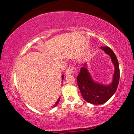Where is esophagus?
<instances>
[{"label":"esophagus","instance_id":"obj_1","mask_svg":"<svg viewBox=\"0 0 134 134\" xmlns=\"http://www.w3.org/2000/svg\"><path fill=\"white\" fill-rule=\"evenodd\" d=\"M76 69L74 68V67L69 66L68 68L66 71L65 74L66 75H69V74H71L72 73H74V72H76Z\"/></svg>","mask_w":134,"mask_h":134}]
</instances>
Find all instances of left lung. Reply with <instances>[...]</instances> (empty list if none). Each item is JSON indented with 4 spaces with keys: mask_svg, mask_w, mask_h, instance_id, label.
Listing matches in <instances>:
<instances>
[{
    "mask_svg": "<svg viewBox=\"0 0 134 134\" xmlns=\"http://www.w3.org/2000/svg\"><path fill=\"white\" fill-rule=\"evenodd\" d=\"M100 49L110 57L114 65L112 82L108 85H104L95 81L90 75L86 63L83 65L77 77V85L82 97L88 103L93 105H102L107 102L115 93L119 81V63L114 53L108 47H102Z\"/></svg>",
    "mask_w": 134,
    "mask_h": 134,
    "instance_id": "1",
    "label": "left lung"
}]
</instances>
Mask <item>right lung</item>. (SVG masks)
<instances>
[{"label": "right lung", "mask_w": 134, "mask_h": 134, "mask_svg": "<svg viewBox=\"0 0 134 134\" xmlns=\"http://www.w3.org/2000/svg\"><path fill=\"white\" fill-rule=\"evenodd\" d=\"M63 78H64V76H63V75H62V81H63ZM60 97H59V98L58 99V100H57L56 103H55V105H53V107H56V106H57V105H58V102H59V101H60Z\"/></svg>", "instance_id": "obj_1"}]
</instances>
